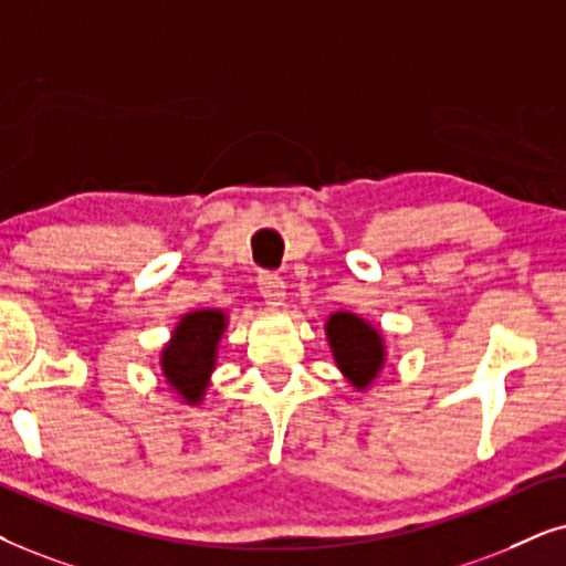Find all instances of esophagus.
I'll use <instances>...</instances> for the list:
<instances>
[{
  "label": "esophagus",
  "mask_w": 566,
  "mask_h": 566,
  "mask_svg": "<svg viewBox=\"0 0 566 566\" xmlns=\"http://www.w3.org/2000/svg\"><path fill=\"white\" fill-rule=\"evenodd\" d=\"M259 292L261 297L266 300L269 305L279 307L284 303V297H287V287H284V279L274 274V271H263L259 276Z\"/></svg>",
  "instance_id": "esophagus-1"
}]
</instances>
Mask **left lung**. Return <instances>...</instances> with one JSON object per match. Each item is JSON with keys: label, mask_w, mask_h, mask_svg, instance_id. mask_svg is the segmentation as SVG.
Masks as SVG:
<instances>
[{"label": "left lung", "mask_w": 566, "mask_h": 566, "mask_svg": "<svg viewBox=\"0 0 566 566\" xmlns=\"http://www.w3.org/2000/svg\"><path fill=\"white\" fill-rule=\"evenodd\" d=\"M326 336L338 370L354 388L365 390L378 378L382 361H386V344H382L378 328H373L359 315L338 311L326 323Z\"/></svg>", "instance_id": "left-lung-1"}]
</instances>
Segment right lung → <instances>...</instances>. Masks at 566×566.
<instances>
[{"mask_svg": "<svg viewBox=\"0 0 566 566\" xmlns=\"http://www.w3.org/2000/svg\"><path fill=\"white\" fill-rule=\"evenodd\" d=\"M228 326V315L214 307L186 313L160 354V367L170 388L184 403H201L214 370L217 344Z\"/></svg>", "mask_w": 566, "mask_h": 566, "instance_id": "obj_1", "label": "right lung"}]
</instances>
